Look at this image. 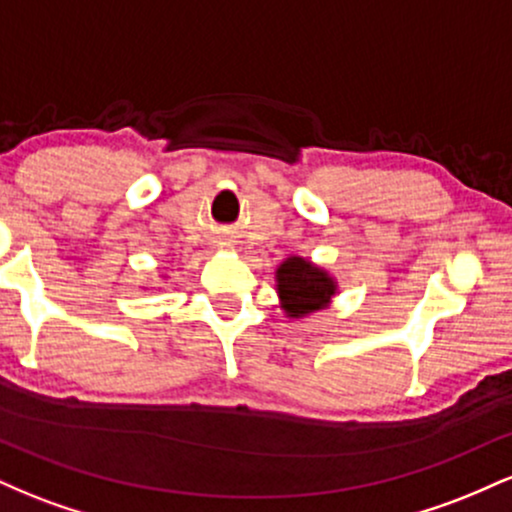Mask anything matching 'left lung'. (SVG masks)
I'll return each mask as SVG.
<instances>
[{
    "instance_id": "obj_1",
    "label": "left lung",
    "mask_w": 512,
    "mask_h": 512,
    "mask_svg": "<svg viewBox=\"0 0 512 512\" xmlns=\"http://www.w3.org/2000/svg\"><path fill=\"white\" fill-rule=\"evenodd\" d=\"M274 279L281 310L291 320H303L317 310H325L337 296V279L327 269L298 255L286 257L276 267Z\"/></svg>"
}]
</instances>
